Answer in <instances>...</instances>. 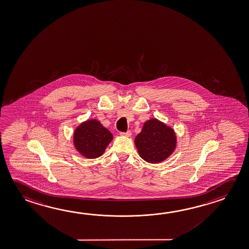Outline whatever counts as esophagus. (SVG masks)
Segmentation results:
<instances>
[{
  "label": "esophagus",
  "instance_id": "34e87169",
  "mask_svg": "<svg viewBox=\"0 0 249 249\" xmlns=\"http://www.w3.org/2000/svg\"><path fill=\"white\" fill-rule=\"evenodd\" d=\"M120 135H123V136H126V137H129L131 135V131H126V132H121Z\"/></svg>",
  "mask_w": 249,
  "mask_h": 249
}]
</instances>
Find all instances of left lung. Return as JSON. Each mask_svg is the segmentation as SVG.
<instances>
[{
  "label": "left lung",
  "instance_id": "obj_1",
  "mask_svg": "<svg viewBox=\"0 0 249 249\" xmlns=\"http://www.w3.org/2000/svg\"><path fill=\"white\" fill-rule=\"evenodd\" d=\"M140 156L150 163H158L167 159L175 150V131L157 119L144 123L142 130L135 139Z\"/></svg>",
  "mask_w": 249,
  "mask_h": 249
}]
</instances>
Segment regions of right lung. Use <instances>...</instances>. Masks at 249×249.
<instances>
[{
	"label": "right lung",
	"instance_id": "right-lung-1",
	"mask_svg": "<svg viewBox=\"0 0 249 249\" xmlns=\"http://www.w3.org/2000/svg\"><path fill=\"white\" fill-rule=\"evenodd\" d=\"M113 139L107 130L96 120H90L78 126L73 135L75 148L83 156L94 159L104 153Z\"/></svg>",
	"mask_w": 249,
	"mask_h": 249
}]
</instances>
